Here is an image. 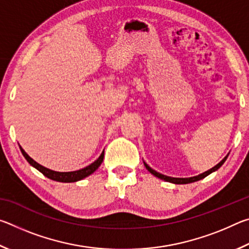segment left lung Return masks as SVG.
Wrapping results in <instances>:
<instances>
[{"mask_svg":"<svg viewBox=\"0 0 249 249\" xmlns=\"http://www.w3.org/2000/svg\"><path fill=\"white\" fill-rule=\"evenodd\" d=\"M227 157H229V155H227L226 157H225L224 159H223L221 162H218L216 166H214V167L212 168V169L205 171V172H203V174H201V175H199V176L191 177V178H172V177H168V176H165V175H161V174H159V172L155 171L154 169H151V168H150L148 165H147L146 162H144V165H145V167H146V169L148 170L151 175H154L155 177H157V178H159V179L168 181V182H171V183H176V184H187V183H191V182H196V181H199V180H201V179L205 178V177L209 176L210 174H212V172L216 171V170L218 169V168H220V167L223 165V163L225 162V160L227 159Z\"/></svg>","mask_w":249,"mask_h":249,"instance_id":"1","label":"left lung"}]
</instances>
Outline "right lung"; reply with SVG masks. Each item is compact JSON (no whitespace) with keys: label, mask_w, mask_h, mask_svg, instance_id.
Segmentation results:
<instances>
[{"label":"right lung","mask_w":249,"mask_h":249,"mask_svg":"<svg viewBox=\"0 0 249 249\" xmlns=\"http://www.w3.org/2000/svg\"><path fill=\"white\" fill-rule=\"evenodd\" d=\"M19 148L25 159H26L34 168H36L37 170L40 171L45 177H47V178L52 180L58 181V182H75V181L82 180L83 178H86V177L93 174V172L101 166V163H102L103 158H104V150H103L100 157L96 159L94 162H92L91 165L87 166L86 168H83V169H80L77 171H69V172H59V171L50 170L48 168L39 165L38 162H36L35 160L32 159L26 153H25V150L22 148V147L19 146Z\"/></svg>","instance_id":"1"}]
</instances>
